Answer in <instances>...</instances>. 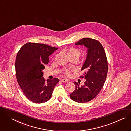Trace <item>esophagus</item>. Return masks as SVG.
I'll list each match as a JSON object with an SVG mask.
<instances>
[{
	"label": "esophagus",
	"instance_id": "1",
	"mask_svg": "<svg viewBox=\"0 0 131 131\" xmlns=\"http://www.w3.org/2000/svg\"><path fill=\"white\" fill-rule=\"evenodd\" d=\"M61 81H62V82H67L69 81V80L67 79H61Z\"/></svg>",
	"mask_w": 131,
	"mask_h": 131
}]
</instances>
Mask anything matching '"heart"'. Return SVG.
I'll return each mask as SVG.
<instances>
[{
  "label": "heart",
  "mask_w": 131,
  "mask_h": 131,
  "mask_svg": "<svg viewBox=\"0 0 131 131\" xmlns=\"http://www.w3.org/2000/svg\"><path fill=\"white\" fill-rule=\"evenodd\" d=\"M67 55L69 58H74L78 59L81 55V51L79 49L75 48H70L67 50ZM64 73L67 75H70V71L66 70Z\"/></svg>",
  "instance_id": "b5f03b06"
}]
</instances>
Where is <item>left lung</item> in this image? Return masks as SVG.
I'll return each instance as SVG.
<instances>
[{"label": "left lung", "instance_id": "8db88e82", "mask_svg": "<svg viewBox=\"0 0 131 131\" xmlns=\"http://www.w3.org/2000/svg\"><path fill=\"white\" fill-rule=\"evenodd\" d=\"M75 45H83L88 48L87 56L81 69L84 73L80 77L85 81L81 87L74 82L75 90L70 96L76 102L84 103L93 99L102 88L107 76V60L103 47L97 40L84 38Z\"/></svg>", "mask_w": 131, "mask_h": 131}]
</instances>
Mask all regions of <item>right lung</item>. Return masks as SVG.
<instances>
[{"label":"right lung","mask_w":131,"mask_h":131,"mask_svg":"<svg viewBox=\"0 0 131 131\" xmlns=\"http://www.w3.org/2000/svg\"><path fill=\"white\" fill-rule=\"evenodd\" d=\"M57 49L45 44L28 42L17 54L15 71L17 82L27 98L34 103L48 101L59 82L57 78L46 81L42 72L49 63V56Z\"/></svg>","instance_id":"add662e5"}]
</instances>
